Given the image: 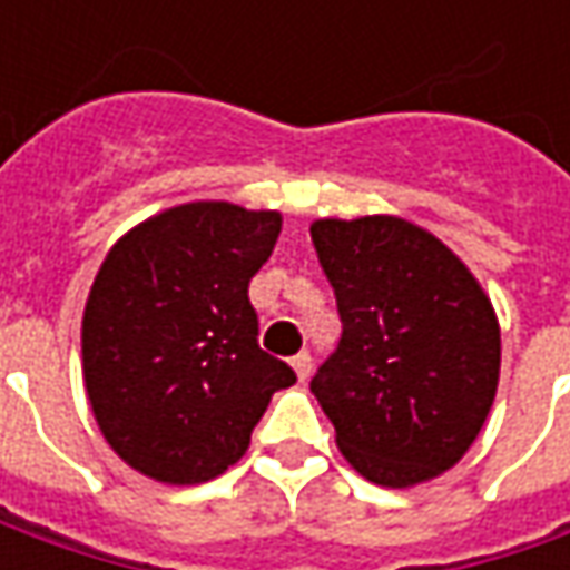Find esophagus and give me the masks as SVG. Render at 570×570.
Returning a JSON list of instances; mask_svg holds the SVG:
<instances>
[{
	"label": "esophagus",
	"mask_w": 570,
	"mask_h": 570,
	"mask_svg": "<svg viewBox=\"0 0 570 570\" xmlns=\"http://www.w3.org/2000/svg\"><path fill=\"white\" fill-rule=\"evenodd\" d=\"M292 367H295L297 381H307V377H311V371H314V358H311V352H297L295 358H292Z\"/></svg>",
	"instance_id": "obj_1"
}]
</instances>
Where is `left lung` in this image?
<instances>
[{
	"instance_id": "1",
	"label": "left lung",
	"mask_w": 570,
	"mask_h": 570,
	"mask_svg": "<svg viewBox=\"0 0 570 570\" xmlns=\"http://www.w3.org/2000/svg\"><path fill=\"white\" fill-rule=\"evenodd\" d=\"M320 266L342 317L311 390L342 456L386 489L450 470L494 403L501 330L482 285L434 234L396 218H320Z\"/></svg>"
}]
</instances>
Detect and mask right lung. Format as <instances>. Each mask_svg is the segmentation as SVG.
<instances>
[{"label":"right lung","mask_w":570,"mask_h":570,"mask_svg":"<svg viewBox=\"0 0 570 570\" xmlns=\"http://www.w3.org/2000/svg\"><path fill=\"white\" fill-rule=\"evenodd\" d=\"M278 212L167 208L122 234L95 275L81 371L107 444L155 482L199 485L234 466L295 371L259 348L250 278Z\"/></svg>","instance_id":"right-lung-1"}]
</instances>
